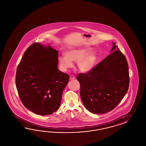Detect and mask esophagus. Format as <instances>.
I'll use <instances>...</instances> for the list:
<instances>
[{
  "mask_svg": "<svg viewBox=\"0 0 146 146\" xmlns=\"http://www.w3.org/2000/svg\"><path fill=\"white\" fill-rule=\"evenodd\" d=\"M75 77L74 75H72L70 76V80H74L75 79Z\"/></svg>",
  "mask_w": 146,
  "mask_h": 146,
  "instance_id": "esophagus-1",
  "label": "esophagus"
}]
</instances>
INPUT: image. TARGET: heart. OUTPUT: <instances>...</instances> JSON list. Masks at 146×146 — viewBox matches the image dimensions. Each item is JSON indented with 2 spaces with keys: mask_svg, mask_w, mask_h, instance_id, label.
Returning a JSON list of instances; mask_svg holds the SVG:
<instances>
[{
  "mask_svg": "<svg viewBox=\"0 0 146 146\" xmlns=\"http://www.w3.org/2000/svg\"><path fill=\"white\" fill-rule=\"evenodd\" d=\"M89 49H75L69 51L65 53V57H59L58 61L62 71H66L72 68L73 65L72 62H78L77 67L81 72H88L94 66L96 61L97 55L95 52L88 54Z\"/></svg>",
  "mask_w": 146,
  "mask_h": 146,
  "instance_id": "1",
  "label": "heart"
}]
</instances>
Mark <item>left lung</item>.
<instances>
[{"mask_svg":"<svg viewBox=\"0 0 146 146\" xmlns=\"http://www.w3.org/2000/svg\"><path fill=\"white\" fill-rule=\"evenodd\" d=\"M113 43L111 53L86 73L76 77L84 107L93 113L103 114L114 109L128 91V62Z\"/></svg>","mask_w":146,"mask_h":146,"instance_id":"8db88e82","label":"left lung"}]
</instances>
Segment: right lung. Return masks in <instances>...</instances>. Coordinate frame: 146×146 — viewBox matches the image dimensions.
Returning <instances> with one entry per match:
<instances>
[{"label": "right lung", "mask_w": 146, "mask_h": 146, "mask_svg": "<svg viewBox=\"0 0 146 146\" xmlns=\"http://www.w3.org/2000/svg\"><path fill=\"white\" fill-rule=\"evenodd\" d=\"M58 51L40 43L30 45L19 64L15 84L23 106L36 115L57 111L70 79L57 68Z\"/></svg>", "instance_id": "obj_1"}]
</instances>
